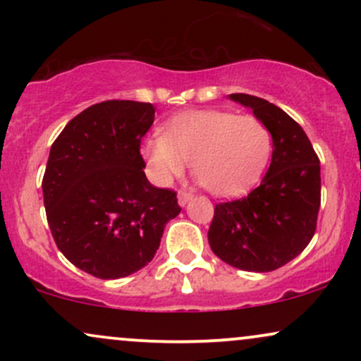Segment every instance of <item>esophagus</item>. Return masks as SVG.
<instances>
[{
  "mask_svg": "<svg viewBox=\"0 0 361 361\" xmlns=\"http://www.w3.org/2000/svg\"><path fill=\"white\" fill-rule=\"evenodd\" d=\"M190 200H192V193L183 192V190H181V192H178V204H180L181 207H185Z\"/></svg>",
  "mask_w": 361,
  "mask_h": 361,
  "instance_id": "obj_1",
  "label": "esophagus"
}]
</instances>
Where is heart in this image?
<instances>
[{"mask_svg": "<svg viewBox=\"0 0 361 361\" xmlns=\"http://www.w3.org/2000/svg\"><path fill=\"white\" fill-rule=\"evenodd\" d=\"M156 183L168 185L192 163L200 185L215 197H238L258 183L271 154V134L252 115L193 110L176 115L163 135L142 146Z\"/></svg>", "mask_w": 361, "mask_h": 361, "instance_id": "1", "label": "heart"}]
</instances>
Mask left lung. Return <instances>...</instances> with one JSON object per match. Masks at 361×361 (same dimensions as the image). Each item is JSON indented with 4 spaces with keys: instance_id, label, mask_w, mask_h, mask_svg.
I'll return each mask as SVG.
<instances>
[{
    "instance_id": "obj_1",
    "label": "left lung",
    "mask_w": 361,
    "mask_h": 361,
    "mask_svg": "<svg viewBox=\"0 0 361 361\" xmlns=\"http://www.w3.org/2000/svg\"><path fill=\"white\" fill-rule=\"evenodd\" d=\"M268 127L271 163L247 197L215 205L209 229L214 255L244 271L283 267L307 247L321 205V166L312 144L290 115L263 98L229 94Z\"/></svg>"
}]
</instances>
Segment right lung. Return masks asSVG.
<instances>
[{
  "instance_id": "1",
  "label": "right lung",
  "mask_w": 361,
  "mask_h": 361,
  "mask_svg": "<svg viewBox=\"0 0 361 361\" xmlns=\"http://www.w3.org/2000/svg\"><path fill=\"white\" fill-rule=\"evenodd\" d=\"M154 111L151 103H97L51 147L42 192L52 238L74 267L97 279L146 267L164 226L181 212L176 193L152 186L144 173L140 139Z\"/></svg>"
}]
</instances>
